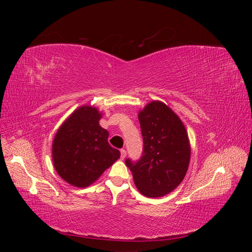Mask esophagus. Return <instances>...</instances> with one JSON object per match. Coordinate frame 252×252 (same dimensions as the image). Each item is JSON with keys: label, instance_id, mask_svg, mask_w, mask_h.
<instances>
[{"label": "esophagus", "instance_id": "34e87169", "mask_svg": "<svg viewBox=\"0 0 252 252\" xmlns=\"http://www.w3.org/2000/svg\"><path fill=\"white\" fill-rule=\"evenodd\" d=\"M126 150L125 149H121V158L124 159L126 158Z\"/></svg>", "mask_w": 252, "mask_h": 252}]
</instances>
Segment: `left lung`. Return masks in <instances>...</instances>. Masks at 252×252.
I'll use <instances>...</instances> for the list:
<instances>
[{
	"mask_svg": "<svg viewBox=\"0 0 252 252\" xmlns=\"http://www.w3.org/2000/svg\"><path fill=\"white\" fill-rule=\"evenodd\" d=\"M144 142L141 159L125 163L135 187L147 197L170 193L184 180L190 162V142L185 125L169 106L151 101L139 112Z\"/></svg>",
	"mask_w": 252,
	"mask_h": 252,
	"instance_id": "obj_1",
	"label": "left lung"
}]
</instances>
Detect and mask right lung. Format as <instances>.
<instances>
[{
    "instance_id": "obj_1",
    "label": "right lung",
    "mask_w": 252,
    "mask_h": 252,
    "mask_svg": "<svg viewBox=\"0 0 252 252\" xmlns=\"http://www.w3.org/2000/svg\"><path fill=\"white\" fill-rule=\"evenodd\" d=\"M101 118L96 107L83 105L63 122L53 138V166L68 184L90 186L121 156L109 145V132L98 123Z\"/></svg>"
}]
</instances>
